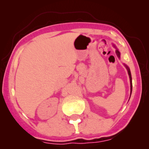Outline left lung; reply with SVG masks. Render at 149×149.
Instances as JSON below:
<instances>
[{
    "label": "left lung",
    "instance_id": "obj_1",
    "mask_svg": "<svg viewBox=\"0 0 149 149\" xmlns=\"http://www.w3.org/2000/svg\"><path fill=\"white\" fill-rule=\"evenodd\" d=\"M116 54H117V56L119 57H120V53H119V52L118 50H117L116 51ZM126 66V68H127V72H128V74H129V76H130V87H131V93H132V75H131V72H130V68H128V67L127 66Z\"/></svg>",
    "mask_w": 149,
    "mask_h": 149
}]
</instances>
